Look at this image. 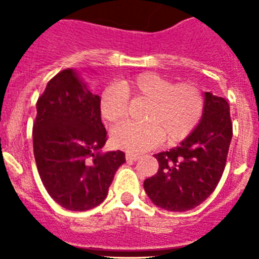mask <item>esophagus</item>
<instances>
[{
    "label": "esophagus",
    "mask_w": 259,
    "mask_h": 259,
    "mask_svg": "<svg viewBox=\"0 0 259 259\" xmlns=\"http://www.w3.org/2000/svg\"><path fill=\"white\" fill-rule=\"evenodd\" d=\"M126 161H129V162H133V161H138V159L141 158V156L139 154H134V153H126Z\"/></svg>",
    "instance_id": "34e87169"
}]
</instances>
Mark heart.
Listing matches in <instances>:
<instances>
[{
	"label": "heart",
	"mask_w": 259,
	"mask_h": 259,
	"mask_svg": "<svg viewBox=\"0 0 259 259\" xmlns=\"http://www.w3.org/2000/svg\"><path fill=\"white\" fill-rule=\"evenodd\" d=\"M144 98L142 121H124L111 130V143L127 152L147 151L159 142L184 139L203 115L204 101L192 83H174L154 72H142L108 85L100 97V112L106 122H115L126 113L127 100Z\"/></svg>",
	"instance_id": "heart-1"
}]
</instances>
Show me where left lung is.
Segmentation results:
<instances>
[{
  "label": "left lung",
  "instance_id": "left-lung-1",
  "mask_svg": "<svg viewBox=\"0 0 259 259\" xmlns=\"http://www.w3.org/2000/svg\"><path fill=\"white\" fill-rule=\"evenodd\" d=\"M233 137L230 106L222 97L204 93L199 124L170 151L154 154L156 175L144 180V190L159 208L189 211L213 193L226 165Z\"/></svg>",
  "mask_w": 259,
  "mask_h": 259
}]
</instances>
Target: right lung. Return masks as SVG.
<instances>
[{"mask_svg":"<svg viewBox=\"0 0 259 259\" xmlns=\"http://www.w3.org/2000/svg\"><path fill=\"white\" fill-rule=\"evenodd\" d=\"M107 132L100 96L74 69L55 75L37 101L33 149L40 180L52 199L69 211H88L103 202L125 153H101Z\"/></svg>","mask_w":259,"mask_h":259,"instance_id":"1","label":"right lung"}]
</instances>
